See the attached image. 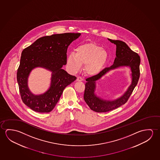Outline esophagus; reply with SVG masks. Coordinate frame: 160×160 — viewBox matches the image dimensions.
<instances>
[{
  "label": "esophagus",
  "instance_id": "esophagus-1",
  "mask_svg": "<svg viewBox=\"0 0 160 160\" xmlns=\"http://www.w3.org/2000/svg\"><path fill=\"white\" fill-rule=\"evenodd\" d=\"M83 79V78H81V77H77V81H82Z\"/></svg>",
  "mask_w": 160,
  "mask_h": 160
}]
</instances>
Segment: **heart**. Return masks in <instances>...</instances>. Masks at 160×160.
Returning a JSON list of instances; mask_svg holds the SVG:
<instances>
[{"label": "heart", "mask_w": 160, "mask_h": 160, "mask_svg": "<svg viewBox=\"0 0 160 160\" xmlns=\"http://www.w3.org/2000/svg\"><path fill=\"white\" fill-rule=\"evenodd\" d=\"M108 53L101 46L93 43L84 44L78 47L76 54H69L67 64L72 72H77L86 64L85 70L91 76H96L102 71L108 60Z\"/></svg>", "instance_id": "b5f03b06"}]
</instances>
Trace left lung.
<instances>
[{
  "label": "left lung",
  "mask_w": 160,
  "mask_h": 160,
  "mask_svg": "<svg viewBox=\"0 0 160 160\" xmlns=\"http://www.w3.org/2000/svg\"><path fill=\"white\" fill-rule=\"evenodd\" d=\"M108 40L116 46V57L114 63L96 76L87 78L84 93V99L89 108L92 111L99 113L110 111L126 103L136 86L140 77V57L138 54L133 52L124 42L108 38ZM123 66L129 67L132 71V83L127 91L121 97L113 100H107L98 97L95 93L96 81L111 70Z\"/></svg>",
  "instance_id": "obj_1"
}]
</instances>
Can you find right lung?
<instances>
[{
	"label": "right lung",
	"mask_w": 160,
	"mask_h": 160,
	"mask_svg": "<svg viewBox=\"0 0 160 160\" xmlns=\"http://www.w3.org/2000/svg\"><path fill=\"white\" fill-rule=\"evenodd\" d=\"M81 33H67L45 36L24 49L22 53L17 78L23 103L34 111L48 113L58 102L64 89L77 78L62 68L67 64V51ZM52 72L50 87L44 94L34 95L28 87V78L36 68Z\"/></svg>",
	"instance_id": "1"
}]
</instances>
